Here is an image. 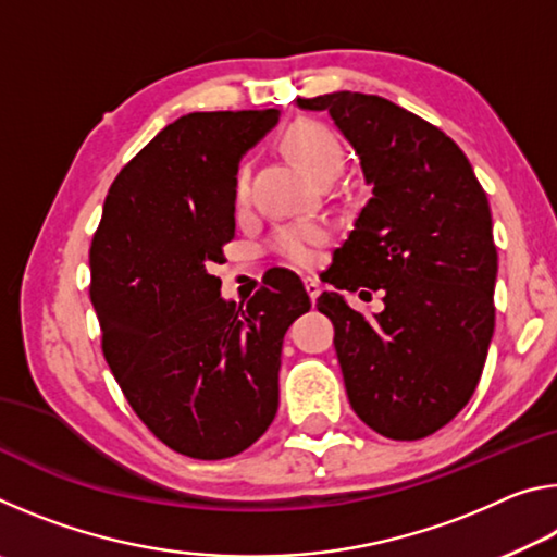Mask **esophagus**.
<instances>
[{
    "instance_id": "34e87169",
    "label": "esophagus",
    "mask_w": 557,
    "mask_h": 557,
    "mask_svg": "<svg viewBox=\"0 0 557 557\" xmlns=\"http://www.w3.org/2000/svg\"><path fill=\"white\" fill-rule=\"evenodd\" d=\"M305 289H307V295H309V299H312V305H314L317 297H319V292H322V287H319V282L314 277H305Z\"/></svg>"
}]
</instances>
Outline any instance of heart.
I'll return each instance as SVG.
<instances>
[{
  "instance_id": "heart-1",
  "label": "heart",
  "mask_w": 557,
  "mask_h": 557,
  "mask_svg": "<svg viewBox=\"0 0 557 557\" xmlns=\"http://www.w3.org/2000/svg\"><path fill=\"white\" fill-rule=\"evenodd\" d=\"M282 143L289 149V154L307 169L309 174L322 178H334L344 166V147L342 139L336 137L334 129H329L322 122L299 120L292 122L282 135ZM252 191V164L248 159L235 166L233 174V203L235 209H245L250 203ZM332 238V233L324 223L317 221H292L280 225L272 235L270 248L275 256L292 262V265L307 268L314 265L319 250Z\"/></svg>"
}]
</instances>
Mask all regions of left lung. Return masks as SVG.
I'll list each match as a JSON object with an SVG mask.
<instances>
[{
  "mask_svg": "<svg viewBox=\"0 0 557 557\" xmlns=\"http://www.w3.org/2000/svg\"><path fill=\"white\" fill-rule=\"evenodd\" d=\"M297 102L329 110L373 186L326 282L363 299L381 292L383 312H356L338 292L317 299L348 403L379 435L422 440L474 395L494 336L486 194L455 139L391 100L338 90Z\"/></svg>",
  "mask_w": 557,
  "mask_h": 557,
  "instance_id": "obj_1",
  "label": "left lung"
}]
</instances>
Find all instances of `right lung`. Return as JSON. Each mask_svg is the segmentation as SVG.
Here are the masks:
<instances>
[{"instance_id":"right-lung-1","label":"right lung","mask_w":557,"mask_h":557,"mask_svg":"<svg viewBox=\"0 0 557 557\" xmlns=\"http://www.w3.org/2000/svg\"><path fill=\"white\" fill-rule=\"evenodd\" d=\"M277 110L188 112L120 169L90 245L102 354L169 449L225 459L275 420L282 338L312 301L280 270L248 305L211 275L235 235L233 174Z\"/></svg>"}]
</instances>
